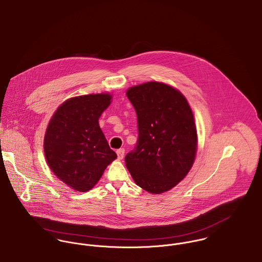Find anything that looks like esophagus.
<instances>
[{"label":"esophagus","mask_w":262,"mask_h":262,"mask_svg":"<svg viewBox=\"0 0 262 262\" xmlns=\"http://www.w3.org/2000/svg\"><path fill=\"white\" fill-rule=\"evenodd\" d=\"M124 153H125L124 149H119V150H117V151H116V154H117V158H118L119 160L123 159V157H124Z\"/></svg>","instance_id":"esophagus-1"}]
</instances>
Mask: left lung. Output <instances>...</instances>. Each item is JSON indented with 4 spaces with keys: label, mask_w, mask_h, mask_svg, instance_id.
I'll list each match as a JSON object with an SVG mask.
<instances>
[{
    "label": "left lung",
    "mask_w": 262,
    "mask_h": 262,
    "mask_svg": "<svg viewBox=\"0 0 262 262\" xmlns=\"http://www.w3.org/2000/svg\"><path fill=\"white\" fill-rule=\"evenodd\" d=\"M126 96L136 109L139 138L124 158L133 179L148 192L160 194L189 172L196 154L198 134L186 98L159 82L134 86Z\"/></svg>",
    "instance_id": "obj_1"
}]
</instances>
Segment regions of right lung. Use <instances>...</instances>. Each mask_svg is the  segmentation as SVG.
Masks as SVG:
<instances>
[{
  "label": "right lung",
  "instance_id": "obj_1",
  "mask_svg": "<svg viewBox=\"0 0 262 262\" xmlns=\"http://www.w3.org/2000/svg\"><path fill=\"white\" fill-rule=\"evenodd\" d=\"M108 93L73 97L60 105L48 125L45 154L54 175L78 191H88L117 158L98 119L111 103Z\"/></svg>",
  "mask_w": 262,
  "mask_h": 262
}]
</instances>
